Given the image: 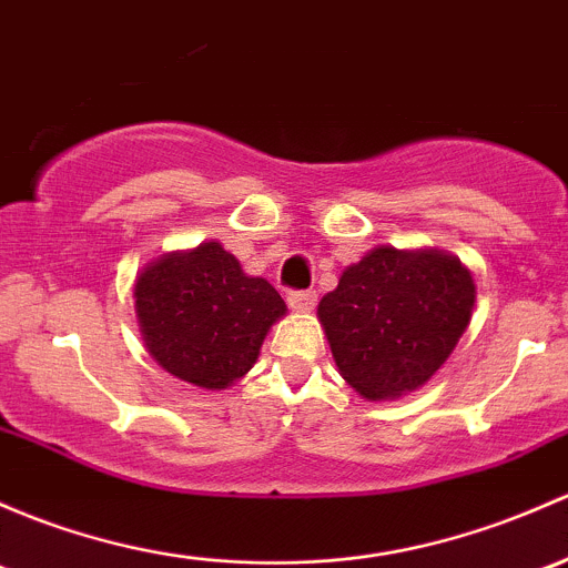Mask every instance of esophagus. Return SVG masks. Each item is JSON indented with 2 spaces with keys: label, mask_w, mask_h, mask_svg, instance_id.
<instances>
[{
  "label": "esophagus",
  "mask_w": 568,
  "mask_h": 568,
  "mask_svg": "<svg viewBox=\"0 0 568 568\" xmlns=\"http://www.w3.org/2000/svg\"><path fill=\"white\" fill-rule=\"evenodd\" d=\"M315 302H318L315 291H291L288 294V304L294 310H313Z\"/></svg>",
  "instance_id": "1"
}]
</instances>
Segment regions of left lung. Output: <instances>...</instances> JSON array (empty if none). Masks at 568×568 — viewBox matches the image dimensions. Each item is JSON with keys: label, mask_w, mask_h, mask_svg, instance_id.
Segmentation results:
<instances>
[{"label": "left lung", "mask_w": 568, "mask_h": 568, "mask_svg": "<svg viewBox=\"0 0 568 568\" xmlns=\"http://www.w3.org/2000/svg\"><path fill=\"white\" fill-rule=\"evenodd\" d=\"M476 285L455 255L378 247L318 304L339 375L367 399L399 397L435 375L470 324Z\"/></svg>", "instance_id": "left-lung-1"}]
</instances>
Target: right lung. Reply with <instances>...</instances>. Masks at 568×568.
<instances>
[{
  "instance_id": "right-lung-1",
  "label": "right lung",
  "mask_w": 568,
  "mask_h": 568,
  "mask_svg": "<svg viewBox=\"0 0 568 568\" xmlns=\"http://www.w3.org/2000/svg\"><path fill=\"white\" fill-rule=\"evenodd\" d=\"M143 343L163 369L201 389L242 378L285 302L261 277H247L223 244L154 261L135 280Z\"/></svg>"
}]
</instances>
